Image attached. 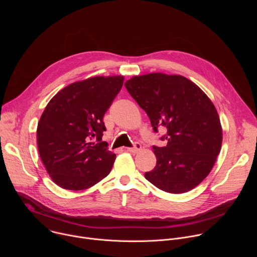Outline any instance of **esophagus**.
<instances>
[{
  "mask_svg": "<svg viewBox=\"0 0 257 257\" xmlns=\"http://www.w3.org/2000/svg\"><path fill=\"white\" fill-rule=\"evenodd\" d=\"M141 150V144L139 142H134L133 143V146L132 148H128L127 151L130 152V153H133V154H136L137 152H139Z\"/></svg>",
  "mask_w": 257,
  "mask_h": 257,
  "instance_id": "obj_1",
  "label": "esophagus"
}]
</instances>
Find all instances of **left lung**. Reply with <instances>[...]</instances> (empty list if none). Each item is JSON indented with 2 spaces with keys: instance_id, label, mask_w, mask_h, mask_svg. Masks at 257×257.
I'll list each match as a JSON object with an SVG mask.
<instances>
[{
  "instance_id": "obj_1",
  "label": "left lung",
  "mask_w": 257,
  "mask_h": 257,
  "mask_svg": "<svg viewBox=\"0 0 257 257\" xmlns=\"http://www.w3.org/2000/svg\"><path fill=\"white\" fill-rule=\"evenodd\" d=\"M125 87L167 144L153 146L157 165L144 177L159 189L179 194L196 187L211 171L222 146V127L206 94L180 75L135 76Z\"/></svg>"
}]
</instances>
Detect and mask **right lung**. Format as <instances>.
<instances>
[{"label":"right lung","instance_id":"right-lung-1","mask_svg":"<svg viewBox=\"0 0 257 257\" xmlns=\"http://www.w3.org/2000/svg\"><path fill=\"white\" fill-rule=\"evenodd\" d=\"M123 76L92 77L59 91L38 125L41 159L57 185L84 190L111 172L116 155L101 141L103 116L122 88Z\"/></svg>","mask_w":257,"mask_h":257}]
</instances>
